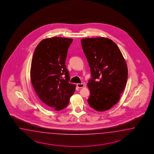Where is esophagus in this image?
Segmentation results:
<instances>
[{
    "label": "esophagus",
    "mask_w": 154,
    "mask_h": 154,
    "mask_svg": "<svg viewBox=\"0 0 154 154\" xmlns=\"http://www.w3.org/2000/svg\"><path fill=\"white\" fill-rule=\"evenodd\" d=\"M77 87L79 89H81V88H82L85 87V85L84 84H77Z\"/></svg>",
    "instance_id": "obj_1"
}]
</instances>
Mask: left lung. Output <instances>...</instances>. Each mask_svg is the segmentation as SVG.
<instances>
[{"label":"left lung","mask_w":154,"mask_h":154,"mask_svg":"<svg viewBox=\"0 0 154 154\" xmlns=\"http://www.w3.org/2000/svg\"><path fill=\"white\" fill-rule=\"evenodd\" d=\"M81 42L92 77L88 83L89 106L105 111L119 102L125 88L126 61L116 44L107 38H83Z\"/></svg>","instance_id":"obj_1"}]
</instances>
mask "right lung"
<instances>
[{
	"label": "right lung",
	"instance_id": "add662e5",
	"mask_svg": "<svg viewBox=\"0 0 154 154\" xmlns=\"http://www.w3.org/2000/svg\"><path fill=\"white\" fill-rule=\"evenodd\" d=\"M72 41L66 38L44 39L33 54L30 68L33 88L45 106L56 111L68 106L75 90V85L68 82L69 73L65 65ZM64 75L65 79L62 77Z\"/></svg>",
	"mask_w": 154,
	"mask_h": 154
}]
</instances>
